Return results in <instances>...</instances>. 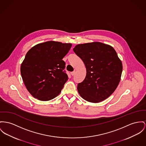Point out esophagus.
Returning <instances> with one entry per match:
<instances>
[{
	"label": "esophagus",
	"instance_id": "1",
	"mask_svg": "<svg viewBox=\"0 0 146 146\" xmlns=\"http://www.w3.org/2000/svg\"><path fill=\"white\" fill-rule=\"evenodd\" d=\"M75 71H72V72H71V75L72 76L75 75Z\"/></svg>",
	"mask_w": 146,
	"mask_h": 146
}]
</instances>
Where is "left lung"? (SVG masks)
Listing matches in <instances>:
<instances>
[{"mask_svg": "<svg viewBox=\"0 0 146 146\" xmlns=\"http://www.w3.org/2000/svg\"><path fill=\"white\" fill-rule=\"evenodd\" d=\"M73 50L86 68L84 80L78 85L80 95L97 103L113 94L120 81L122 64L112 46L99 42L78 44Z\"/></svg>", "mask_w": 146, "mask_h": 146, "instance_id": "1", "label": "left lung"}]
</instances>
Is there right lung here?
Listing matches in <instances>:
<instances>
[{"mask_svg":"<svg viewBox=\"0 0 146 146\" xmlns=\"http://www.w3.org/2000/svg\"><path fill=\"white\" fill-rule=\"evenodd\" d=\"M71 46L70 43L50 41L34 46L27 53L21 65V75L34 98L49 101L60 93L68 80L62 58Z\"/></svg>","mask_w":146,"mask_h":146,"instance_id":"1","label":"right lung"}]
</instances>
